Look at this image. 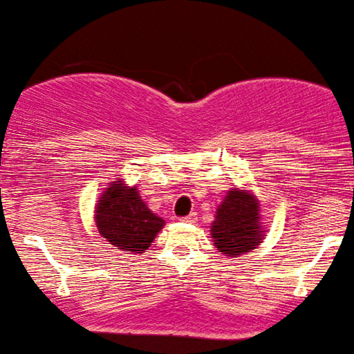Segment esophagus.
<instances>
[{
	"label": "esophagus",
	"mask_w": 354,
	"mask_h": 354,
	"mask_svg": "<svg viewBox=\"0 0 354 354\" xmlns=\"http://www.w3.org/2000/svg\"><path fill=\"white\" fill-rule=\"evenodd\" d=\"M182 222H187V223H195L197 222V214H190V215H187V217H184V218H180Z\"/></svg>",
	"instance_id": "esophagus-1"
}]
</instances>
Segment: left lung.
I'll list each match as a JSON object with an SVG mask.
<instances>
[{
  "label": "left lung",
  "mask_w": 354,
  "mask_h": 354,
  "mask_svg": "<svg viewBox=\"0 0 354 354\" xmlns=\"http://www.w3.org/2000/svg\"><path fill=\"white\" fill-rule=\"evenodd\" d=\"M263 218L259 197L248 189H230L220 202L215 220L210 223L214 247L225 257L245 255L265 240Z\"/></svg>",
  "instance_id": "8db88e82"
}]
</instances>
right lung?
Masks as SVG:
<instances>
[{
    "label": "right lung",
    "instance_id": "right-lung-1",
    "mask_svg": "<svg viewBox=\"0 0 354 354\" xmlns=\"http://www.w3.org/2000/svg\"><path fill=\"white\" fill-rule=\"evenodd\" d=\"M94 220L99 234L112 247L134 255H142L165 225V220L142 201L137 187L127 185L120 177L109 182L101 194Z\"/></svg>",
    "mask_w": 354,
    "mask_h": 354
}]
</instances>
